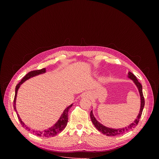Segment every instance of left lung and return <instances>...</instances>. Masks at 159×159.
Here are the masks:
<instances>
[{
  "mask_svg": "<svg viewBox=\"0 0 159 159\" xmlns=\"http://www.w3.org/2000/svg\"><path fill=\"white\" fill-rule=\"evenodd\" d=\"M128 77L131 79L134 84L136 85V86L137 87L140 93V100H141V104H140V112L139 114L137 116V118L136 120L129 125H128V126H126L125 128H119V129H115V128H108L106 127L104 125H102V124H101L99 121H98V120L95 118L94 116L93 115V111H90V119H91V121L93 122V123L94 124V125L95 126V127L99 131H101L102 133L106 134V136H116L118 134H123L124 133L128 131L129 130L134 128L136 126H137L140 117L142 116V111L145 106V99H144V97H143V92H142V84L139 82V80H137V77L136 76L133 74L131 72H128Z\"/></svg>",
  "mask_w": 159,
  "mask_h": 159,
  "instance_id": "obj_1",
  "label": "left lung"
}]
</instances>
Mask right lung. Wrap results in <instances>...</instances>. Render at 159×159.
Here are the masks:
<instances>
[{"label": "right lung", "instance_id": "1", "mask_svg": "<svg viewBox=\"0 0 159 159\" xmlns=\"http://www.w3.org/2000/svg\"><path fill=\"white\" fill-rule=\"evenodd\" d=\"M46 72V69L44 68V69H40V70H33L31 71L30 72H29L28 74H27L22 79L20 80V82L16 85V90H15V96H14V110L17 112L16 111V97H17V90L19 88V87L20 86V85L24 83L26 80L30 79L31 77H34L36 75L41 74H44ZM72 104L71 105H70L69 106H68L66 108H65V109L63 111L62 115H61L60 118H59V120H58V121L51 128L45 129L44 131H34V130H32V133L38 137H54V136L58 134V133H60V132H61V131L66 127V125H67V122H68V112L69 111V109L72 106ZM17 118L21 124V125L22 126V127L26 128V129H28L29 131H30V128H28V126H26V125H25V124L22 121L21 119L20 118L19 115L17 114Z\"/></svg>", "mask_w": 159, "mask_h": 159}]
</instances>
